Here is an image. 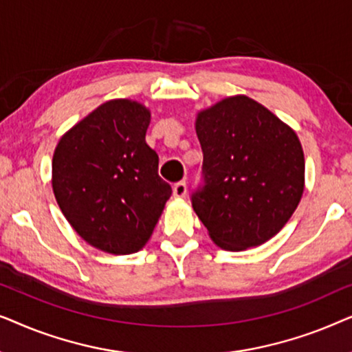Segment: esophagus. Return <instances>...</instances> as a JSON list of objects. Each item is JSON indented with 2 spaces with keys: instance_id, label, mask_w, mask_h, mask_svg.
Here are the masks:
<instances>
[{
  "instance_id": "34e87169",
  "label": "esophagus",
  "mask_w": 352,
  "mask_h": 352,
  "mask_svg": "<svg viewBox=\"0 0 352 352\" xmlns=\"http://www.w3.org/2000/svg\"><path fill=\"white\" fill-rule=\"evenodd\" d=\"M187 194V184L184 181L181 182H176L175 187H173V195L176 197V199H182V197H186Z\"/></svg>"
}]
</instances>
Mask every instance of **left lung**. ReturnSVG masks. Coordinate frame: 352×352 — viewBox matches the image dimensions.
Returning a JSON list of instances; mask_svg holds the SVG:
<instances>
[{
	"mask_svg": "<svg viewBox=\"0 0 352 352\" xmlns=\"http://www.w3.org/2000/svg\"><path fill=\"white\" fill-rule=\"evenodd\" d=\"M195 131L205 186L192 194V208L211 240L228 252L267 242L292 218L305 190L296 133L243 94L200 110Z\"/></svg>",
	"mask_w": 352,
	"mask_h": 352,
	"instance_id": "8db88e82",
	"label": "left lung"
}]
</instances>
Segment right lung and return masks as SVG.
Segmentation results:
<instances>
[{"label":"right lung","instance_id":"obj_1","mask_svg":"<svg viewBox=\"0 0 352 352\" xmlns=\"http://www.w3.org/2000/svg\"><path fill=\"white\" fill-rule=\"evenodd\" d=\"M151 110L112 99L72 126L52 157V190L72 228L110 254H131L148 242L171 186L158 176L147 146Z\"/></svg>","mask_w":352,"mask_h":352}]
</instances>
